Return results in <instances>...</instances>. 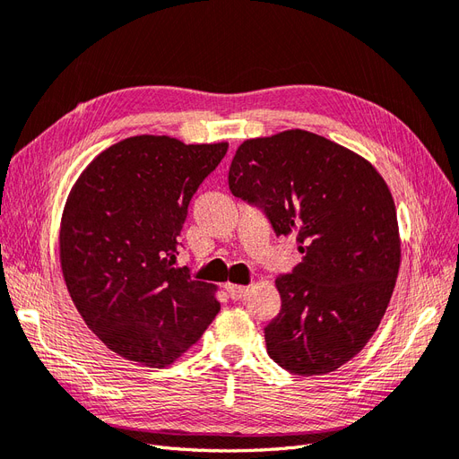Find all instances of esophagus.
I'll list each match as a JSON object with an SVG mask.
<instances>
[{
    "mask_svg": "<svg viewBox=\"0 0 459 459\" xmlns=\"http://www.w3.org/2000/svg\"><path fill=\"white\" fill-rule=\"evenodd\" d=\"M226 290H228V295L233 300H241V299H245L248 295V287H245V285H231V283H228Z\"/></svg>",
    "mask_w": 459,
    "mask_h": 459,
    "instance_id": "obj_1",
    "label": "esophagus"
}]
</instances>
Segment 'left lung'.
Returning a JSON list of instances; mask_svg holds the SVG:
<instances>
[{"label":"left lung","instance_id":"8db88e82","mask_svg":"<svg viewBox=\"0 0 459 459\" xmlns=\"http://www.w3.org/2000/svg\"><path fill=\"white\" fill-rule=\"evenodd\" d=\"M302 262L275 287L281 310L264 329L283 369L312 377L352 359L379 327L400 268L396 208L371 162L325 137L287 130L247 140L228 176Z\"/></svg>","mask_w":459,"mask_h":459}]
</instances>
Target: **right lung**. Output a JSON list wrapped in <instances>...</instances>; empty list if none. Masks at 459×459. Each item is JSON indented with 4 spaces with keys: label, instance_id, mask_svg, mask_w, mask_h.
Returning <instances> with one entry per match:
<instances>
[{
    "label": "right lung",
    "instance_id": "obj_1",
    "mask_svg": "<svg viewBox=\"0 0 459 459\" xmlns=\"http://www.w3.org/2000/svg\"><path fill=\"white\" fill-rule=\"evenodd\" d=\"M226 152V142L134 135L100 152L68 193L66 289L88 327L130 362L170 366L220 312L214 285L191 280L176 256L189 203Z\"/></svg>",
    "mask_w": 459,
    "mask_h": 459
}]
</instances>
